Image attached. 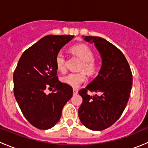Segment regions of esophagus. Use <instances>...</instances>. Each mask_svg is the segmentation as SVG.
I'll return each instance as SVG.
<instances>
[{
  "mask_svg": "<svg viewBox=\"0 0 148 148\" xmlns=\"http://www.w3.org/2000/svg\"><path fill=\"white\" fill-rule=\"evenodd\" d=\"M73 94H74V95H77V94H78V91L76 89H73Z\"/></svg>",
  "mask_w": 148,
  "mask_h": 148,
  "instance_id": "34e87169",
  "label": "esophagus"
}]
</instances>
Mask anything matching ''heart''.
I'll list each match as a JSON object with an SVG mask.
<instances>
[{
    "label": "heart",
    "mask_w": 148,
    "mask_h": 148,
    "mask_svg": "<svg viewBox=\"0 0 148 148\" xmlns=\"http://www.w3.org/2000/svg\"><path fill=\"white\" fill-rule=\"evenodd\" d=\"M70 51L83 61L80 67V70L82 71L79 73H69L62 77V82L71 87L77 88L86 81L87 78L85 72L86 71L89 74H95L98 69V64L94 59L95 53L93 50L86 44H76L71 46ZM55 64L56 69L62 72H64L66 70V59L62 51L58 52L56 55Z\"/></svg>",
    "instance_id": "b5f03b06"
}]
</instances>
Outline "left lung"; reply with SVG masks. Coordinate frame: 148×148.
Listing matches in <instances>:
<instances>
[{
    "instance_id": "obj_1",
    "label": "left lung",
    "mask_w": 148,
    "mask_h": 148,
    "mask_svg": "<svg viewBox=\"0 0 148 148\" xmlns=\"http://www.w3.org/2000/svg\"><path fill=\"white\" fill-rule=\"evenodd\" d=\"M100 53L102 64L97 77L79 93L83 98L78 110L82 123L92 130L100 131L112 125L125 110L132 86L130 66L120 49L104 38L86 36ZM95 91L91 96L87 92Z\"/></svg>"
}]
</instances>
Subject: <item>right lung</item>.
I'll list each match as a JSON object with an SVG mask.
<instances>
[{
	"label": "right lung",
	"instance_id": "1",
	"mask_svg": "<svg viewBox=\"0 0 148 148\" xmlns=\"http://www.w3.org/2000/svg\"><path fill=\"white\" fill-rule=\"evenodd\" d=\"M74 36L49 35L26 49L13 73V92L25 118L35 127L56 125L73 95L71 86L58 79L55 58ZM46 89L53 90L46 95Z\"/></svg>",
	"mask_w": 148,
	"mask_h": 148
}]
</instances>
